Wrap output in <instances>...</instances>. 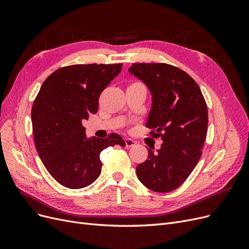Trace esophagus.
<instances>
[{
    "label": "esophagus",
    "mask_w": 249,
    "mask_h": 249,
    "mask_svg": "<svg viewBox=\"0 0 249 249\" xmlns=\"http://www.w3.org/2000/svg\"><path fill=\"white\" fill-rule=\"evenodd\" d=\"M124 141H125V146L126 147H132V146H135L137 144L136 141L133 140V139H130V138H126Z\"/></svg>",
    "instance_id": "esophagus-1"
}]
</instances>
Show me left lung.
Returning <instances> with one entry per match:
<instances>
[{
	"mask_svg": "<svg viewBox=\"0 0 249 249\" xmlns=\"http://www.w3.org/2000/svg\"><path fill=\"white\" fill-rule=\"evenodd\" d=\"M130 73L148 87L153 96L146 126L161 148H148L147 159L136 167L148 189L170 192L196 166L208 130V108L198 85L178 67L165 63H134Z\"/></svg>",
	"mask_w": 249,
	"mask_h": 249,
	"instance_id": "obj_1",
	"label": "left lung"
}]
</instances>
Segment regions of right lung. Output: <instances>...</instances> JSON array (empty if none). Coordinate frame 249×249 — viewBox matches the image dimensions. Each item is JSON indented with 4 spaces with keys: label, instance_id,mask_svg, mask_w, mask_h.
I'll return each mask as SVG.
<instances>
[{
    "label": "right lung",
    "instance_id": "obj_1",
    "mask_svg": "<svg viewBox=\"0 0 249 249\" xmlns=\"http://www.w3.org/2000/svg\"><path fill=\"white\" fill-rule=\"evenodd\" d=\"M123 64H77L61 67L42 83L32 107L35 146L50 175L70 189H81L100 177L103 149L125 146L118 134L87 138L82 122L95 114L103 90Z\"/></svg>",
    "mask_w": 249,
    "mask_h": 249
}]
</instances>
